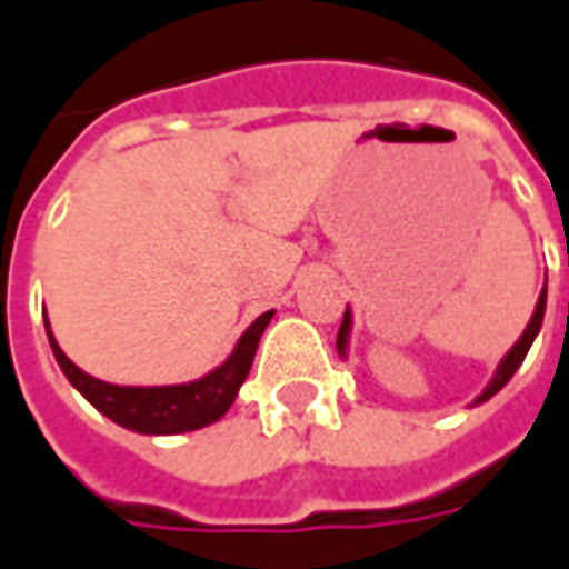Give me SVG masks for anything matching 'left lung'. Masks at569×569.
Instances as JSON below:
<instances>
[{"instance_id":"8db88e82","label":"left lung","mask_w":569,"mask_h":569,"mask_svg":"<svg viewBox=\"0 0 569 569\" xmlns=\"http://www.w3.org/2000/svg\"><path fill=\"white\" fill-rule=\"evenodd\" d=\"M546 286H542V292H539V301H536V311L533 317H530V323H527V329L520 332V339L508 348V353L499 360V367H496V372H492L490 385L480 391L478 397H475V403L471 407H478V403H483V400H490L492 395H499L502 388L508 385V379L518 372V367L523 363V357H527V351H530V345L536 341V336H539V329H542V317H546ZM348 339H351V308L345 311V320H341V329H339V339H336V348H339L341 357H348Z\"/></svg>"}]
</instances>
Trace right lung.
<instances>
[{"label":"right lung","instance_id":"obj_1","mask_svg":"<svg viewBox=\"0 0 569 569\" xmlns=\"http://www.w3.org/2000/svg\"><path fill=\"white\" fill-rule=\"evenodd\" d=\"M271 317L273 311L256 317L240 341L233 345L224 363H218L202 379L181 381V385H110V381L94 379L61 351L49 323H46V332H49L51 353L67 381L98 412H104L110 422L138 435H184V431H197V428L218 422L233 407L240 385L256 360L261 332L268 329Z\"/></svg>","mask_w":569,"mask_h":569}]
</instances>
